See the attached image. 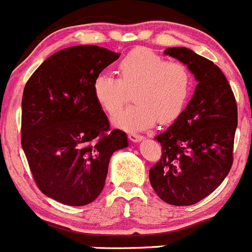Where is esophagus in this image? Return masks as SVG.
<instances>
[{"label": "esophagus", "mask_w": 252, "mask_h": 252, "mask_svg": "<svg viewBox=\"0 0 252 252\" xmlns=\"http://www.w3.org/2000/svg\"><path fill=\"white\" fill-rule=\"evenodd\" d=\"M128 138H130L132 142L137 143V142H141V141H143V138L145 137L141 135H137V133H130V135H128Z\"/></svg>", "instance_id": "esophagus-1"}]
</instances>
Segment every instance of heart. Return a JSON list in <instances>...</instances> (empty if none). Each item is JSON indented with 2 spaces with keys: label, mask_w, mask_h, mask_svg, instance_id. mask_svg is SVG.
<instances>
[{
  "label": "heart",
  "mask_w": 252,
  "mask_h": 252,
  "mask_svg": "<svg viewBox=\"0 0 252 252\" xmlns=\"http://www.w3.org/2000/svg\"><path fill=\"white\" fill-rule=\"evenodd\" d=\"M120 78L100 73L93 83L99 106L114 115L127 98V90H135L132 107L117 112L112 119L125 131H145L156 121H174L186 107L193 88L189 69L179 62H167L148 49H136L119 64Z\"/></svg>",
  "instance_id": "heart-1"
}]
</instances>
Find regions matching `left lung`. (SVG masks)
<instances>
[{
  "instance_id": "obj_1",
  "label": "left lung",
  "mask_w": 252,
  "mask_h": 252,
  "mask_svg": "<svg viewBox=\"0 0 252 252\" xmlns=\"http://www.w3.org/2000/svg\"><path fill=\"white\" fill-rule=\"evenodd\" d=\"M164 54L187 65L196 86L182 114L155 137L162 156L150 169V182L163 202L191 205L213 193L231 168L238 107L213 62L184 47L167 48Z\"/></svg>"
}]
</instances>
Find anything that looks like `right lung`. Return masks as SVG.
I'll list each match as a JSON object with an SVG mask.
<instances>
[{
    "label": "right lung",
    "instance_id": "add662e5",
    "mask_svg": "<svg viewBox=\"0 0 252 252\" xmlns=\"http://www.w3.org/2000/svg\"><path fill=\"white\" fill-rule=\"evenodd\" d=\"M120 53L75 45L45 59L22 97V148L43 194L71 207L94 202L104 189L115 151L128 146L121 130L110 131L93 83Z\"/></svg>",
    "mask_w": 252,
    "mask_h": 252
}]
</instances>
